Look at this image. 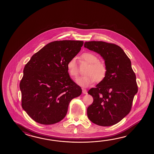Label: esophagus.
Here are the masks:
<instances>
[{"instance_id": "obj_1", "label": "esophagus", "mask_w": 154, "mask_h": 154, "mask_svg": "<svg viewBox=\"0 0 154 154\" xmlns=\"http://www.w3.org/2000/svg\"><path fill=\"white\" fill-rule=\"evenodd\" d=\"M82 93L84 94H88V92H87V90L85 89V88H82Z\"/></svg>"}]
</instances>
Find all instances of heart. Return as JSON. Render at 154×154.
I'll return each mask as SVG.
<instances>
[{"label":"heart","instance_id":"1","mask_svg":"<svg viewBox=\"0 0 154 154\" xmlns=\"http://www.w3.org/2000/svg\"><path fill=\"white\" fill-rule=\"evenodd\" d=\"M81 59L89 64L85 76L79 77L76 79L78 85L82 87H88L97 82L102 81L106 74V67L101 62L99 61L98 58L94 54L90 52L82 53L80 56ZM67 70L72 78H75L78 75L79 68L76 59L75 57L69 60L66 64Z\"/></svg>","mask_w":154,"mask_h":154}]
</instances>
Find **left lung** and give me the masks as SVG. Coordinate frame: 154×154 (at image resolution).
Returning a JSON list of instances; mask_svg holds the SVG:
<instances>
[{"label": "left lung", "mask_w": 154, "mask_h": 154, "mask_svg": "<svg viewBox=\"0 0 154 154\" xmlns=\"http://www.w3.org/2000/svg\"><path fill=\"white\" fill-rule=\"evenodd\" d=\"M84 47L105 60L106 74L96 87L88 90L94 101L87 109L88 119L96 125H116L131 111L138 88L131 60L119 46L102 41L86 42Z\"/></svg>", "instance_id": "left-lung-1"}]
</instances>
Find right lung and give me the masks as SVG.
<instances>
[{
    "label": "right lung",
    "mask_w": 154,
    "mask_h": 154,
    "mask_svg": "<svg viewBox=\"0 0 154 154\" xmlns=\"http://www.w3.org/2000/svg\"><path fill=\"white\" fill-rule=\"evenodd\" d=\"M83 44L71 40L49 43L25 66L20 83L21 106L35 121L49 125L62 121L70 101L82 94V88L70 78L66 64Z\"/></svg>",
    "instance_id": "obj_1"
}]
</instances>
